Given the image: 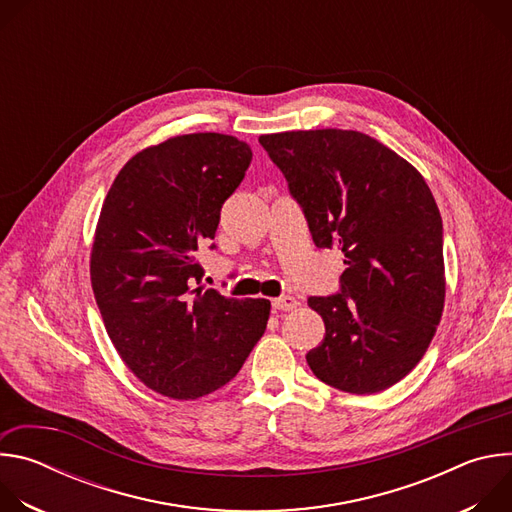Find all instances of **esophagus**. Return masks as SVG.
<instances>
[{
    "label": "esophagus",
    "instance_id": "obj_1",
    "mask_svg": "<svg viewBox=\"0 0 512 512\" xmlns=\"http://www.w3.org/2000/svg\"><path fill=\"white\" fill-rule=\"evenodd\" d=\"M271 306H273V310L289 312V310H296L298 308V300L291 298V296H281V298L271 300Z\"/></svg>",
    "mask_w": 512,
    "mask_h": 512
}]
</instances>
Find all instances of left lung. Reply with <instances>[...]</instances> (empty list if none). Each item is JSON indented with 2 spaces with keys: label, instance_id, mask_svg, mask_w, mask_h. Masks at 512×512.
I'll return each instance as SVG.
<instances>
[{
  "label": "left lung",
  "instance_id": "1",
  "mask_svg": "<svg viewBox=\"0 0 512 512\" xmlns=\"http://www.w3.org/2000/svg\"><path fill=\"white\" fill-rule=\"evenodd\" d=\"M316 247H340V294L310 298L326 326L312 373L352 395L393 387L423 358L446 300L442 216L423 176L367 133L261 135Z\"/></svg>",
  "mask_w": 512,
  "mask_h": 512
}]
</instances>
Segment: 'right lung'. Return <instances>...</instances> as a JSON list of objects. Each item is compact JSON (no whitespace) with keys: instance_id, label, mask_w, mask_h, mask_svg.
<instances>
[{"instance_id":"right-lung-1","label":"right lung","mask_w":512,"mask_h":512,"mask_svg":"<svg viewBox=\"0 0 512 512\" xmlns=\"http://www.w3.org/2000/svg\"><path fill=\"white\" fill-rule=\"evenodd\" d=\"M251 156L233 135H176L135 154L105 196L91 251L95 300L127 369L164 397L225 387L265 332L269 300L192 287L198 245L214 239Z\"/></svg>"}]
</instances>
